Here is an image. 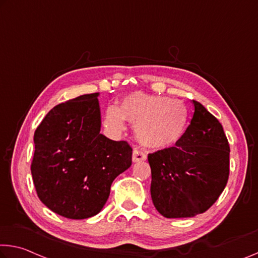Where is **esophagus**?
<instances>
[{"instance_id":"1","label":"esophagus","mask_w":258,"mask_h":258,"mask_svg":"<svg viewBox=\"0 0 258 258\" xmlns=\"http://www.w3.org/2000/svg\"><path fill=\"white\" fill-rule=\"evenodd\" d=\"M146 158H147V155L144 150H141V149L133 150V154H132L133 162H141V161H145Z\"/></svg>"}]
</instances>
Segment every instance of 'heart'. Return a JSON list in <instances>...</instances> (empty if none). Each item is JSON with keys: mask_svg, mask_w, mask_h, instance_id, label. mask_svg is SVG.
Wrapping results in <instances>:
<instances>
[{"mask_svg": "<svg viewBox=\"0 0 258 258\" xmlns=\"http://www.w3.org/2000/svg\"><path fill=\"white\" fill-rule=\"evenodd\" d=\"M105 122L110 128L121 132L125 119L136 125L138 140L149 148H165L185 136L188 110L180 101L166 96L133 93L122 100L120 107L109 105Z\"/></svg>", "mask_w": 258, "mask_h": 258, "instance_id": "b5f03b06", "label": "heart"}]
</instances>
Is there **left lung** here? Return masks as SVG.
Here are the masks:
<instances>
[{
    "label": "left lung",
    "mask_w": 258,
    "mask_h": 258,
    "mask_svg": "<svg viewBox=\"0 0 258 258\" xmlns=\"http://www.w3.org/2000/svg\"><path fill=\"white\" fill-rule=\"evenodd\" d=\"M185 136L175 146L148 154L150 194L166 218L203 214L223 193L230 174V145L223 126L198 101Z\"/></svg>",
    "instance_id": "obj_1"
}]
</instances>
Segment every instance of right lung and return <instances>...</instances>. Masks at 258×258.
Masks as SVG:
<instances>
[{"label":"right lung","mask_w":258,"mask_h":258,"mask_svg":"<svg viewBox=\"0 0 258 258\" xmlns=\"http://www.w3.org/2000/svg\"><path fill=\"white\" fill-rule=\"evenodd\" d=\"M99 93L52 108L34 133L31 171L36 194L55 214L85 219L99 214L117 175L132 164L127 141L101 130Z\"/></svg>","instance_id":"1"}]
</instances>
